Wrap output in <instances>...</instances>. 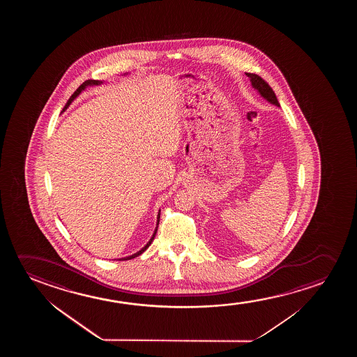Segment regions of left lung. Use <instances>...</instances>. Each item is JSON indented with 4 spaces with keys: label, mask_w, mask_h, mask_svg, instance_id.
Returning <instances> with one entry per match:
<instances>
[{
    "label": "left lung",
    "mask_w": 357,
    "mask_h": 357,
    "mask_svg": "<svg viewBox=\"0 0 357 357\" xmlns=\"http://www.w3.org/2000/svg\"><path fill=\"white\" fill-rule=\"evenodd\" d=\"M246 75L249 77L252 88H254L255 90H256V91H257V93L264 98V100H267L269 103H272V105L277 106V107L280 106L273 90H272V88L269 86L268 84L264 82V79L259 77L257 74L246 73Z\"/></svg>",
    "instance_id": "1"
}]
</instances>
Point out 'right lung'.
<instances>
[{
    "label": "right lung",
    "instance_id": "add662e5",
    "mask_svg": "<svg viewBox=\"0 0 357 357\" xmlns=\"http://www.w3.org/2000/svg\"><path fill=\"white\" fill-rule=\"evenodd\" d=\"M128 74V73H127ZM127 74H124V75H127ZM103 82H101V80H93V79H90V80H86V82H84L80 86H79L75 91H74L73 95L69 98L68 101H67V103H66V106H64L63 111H66L67 108L69 107V105L70 103L73 102L75 98H78L79 95L80 93H83L84 90L85 89L88 88V86H95V85H101ZM160 215H161V210H158V215H157V225L156 228H155V231H153V234H152L151 239L149 240V243H147L144 248H142V250H139L137 252H135V254L130 255V256H127V257H123V259H119V261H126V259H134V257H137L139 255H142L145 250L151 245L152 240L155 239V235H156L157 233V228H158V223H160Z\"/></svg>",
    "mask_w": 357,
    "mask_h": 357
}]
</instances>
